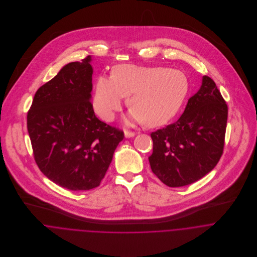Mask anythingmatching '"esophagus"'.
Listing matches in <instances>:
<instances>
[{
	"instance_id": "34e87169",
	"label": "esophagus",
	"mask_w": 257,
	"mask_h": 257,
	"mask_svg": "<svg viewBox=\"0 0 257 257\" xmlns=\"http://www.w3.org/2000/svg\"><path fill=\"white\" fill-rule=\"evenodd\" d=\"M124 136H125V138H134L136 136V133L131 132V131H124Z\"/></svg>"
}]
</instances>
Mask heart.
Returning <instances> with one entry per match:
<instances>
[{
  "label": "heart",
  "instance_id": "heart-1",
  "mask_svg": "<svg viewBox=\"0 0 257 257\" xmlns=\"http://www.w3.org/2000/svg\"><path fill=\"white\" fill-rule=\"evenodd\" d=\"M188 91V78L180 70L122 64L113 68L112 76L98 78L93 105L104 120L111 121L128 96L132 119L157 126L178 113Z\"/></svg>",
  "mask_w": 257,
  "mask_h": 257
}]
</instances>
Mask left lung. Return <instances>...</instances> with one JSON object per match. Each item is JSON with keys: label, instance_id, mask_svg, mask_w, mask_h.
Here are the masks:
<instances>
[{"label": "left lung", "instance_id": "1", "mask_svg": "<svg viewBox=\"0 0 257 257\" xmlns=\"http://www.w3.org/2000/svg\"><path fill=\"white\" fill-rule=\"evenodd\" d=\"M227 105L216 83L203 77L179 119L150 134L152 172L168 187L194 183L212 171L223 152Z\"/></svg>", "mask_w": 257, "mask_h": 257}]
</instances>
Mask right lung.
<instances>
[{"instance_id":"right-lung-1","label":"right lung","mask_w":257,"mask_h":257,"mask_svg":"<svg viewBox=\"0 0 257 257\" xmlns=\"http://www.w3.org/2000/svg\"><path fill=\"white\" fill-rule=\"evenodd\" d=\"M91 56L65 65L36 93L28 131L40 171L63 188L98 187L123 132L100 120L90 101Z\"/></svg>"}]
</instances>
